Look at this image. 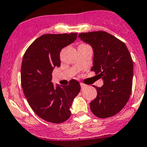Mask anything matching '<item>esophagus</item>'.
I'll return each instance as SVG.
<instances>
[{
  "label": "esophagus",
  "instance_id": "obj_1",
  "mask_svg": "<svg viewBox=\"0 0 147 147\" xmlns=\"http://www.w3.org/2000/svg\"><path fill=\"white\" fill-rule=\"evenodd\" d=\"M87 87V85L84 84H82L81 83V90H84V89L85 88V87Z\"/></svg>",
  "mask_w": 147,
  "mask_h": 147
}]
</instances>
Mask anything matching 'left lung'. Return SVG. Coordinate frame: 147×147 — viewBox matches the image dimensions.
I'll return each instance as SVG.
<instances>
[{
  "label": "left lung",
  "instance_id": "left-lung-1",
  "mask_svg": "<svg viewBox=\"0 0 147 147\" xmlns=\"http://www.w3.org/2000/svg\"><path fill=\"white\" fill-rule=\"evenodd\" d=\"M78 37L92 47L93 66L91 71L103 80L96 89L97 96L90 103V110L99 118L116 115L130 97L133 61L125 43L105 31L79 34Z\"/></svg>",
  "mask_w": 147,
  "mask_h": 147
}]
</instances>
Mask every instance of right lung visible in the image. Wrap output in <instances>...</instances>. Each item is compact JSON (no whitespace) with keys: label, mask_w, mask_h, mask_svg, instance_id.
I'll use <instances>...</instances> for the list:
<instances>
[{"label":"right lung","mask_w":147,"mask_h":147,"mask_svg":"<svg viewBox=\"0 0 147 147\" xmlns=\"http://www.w3.org/2000/svg\"><path fill=\"white\" fill-rule=\"evenodd\" d=\"M78 34H45L28 47L22 63L23 92L32 110L47 122L61 123L71 116L73 99L81 90L78 81L69 85L53 84L52 71L60 66V53L76 41Z\"/></svg>","instance_id":"1"}]
</instances>
